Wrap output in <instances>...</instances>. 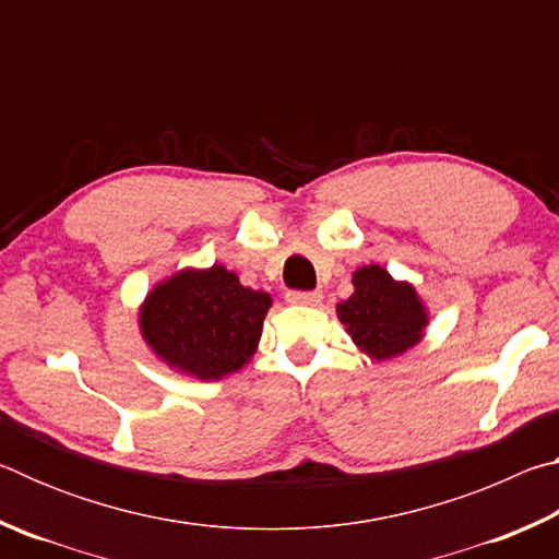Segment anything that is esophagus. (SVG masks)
<instances>
[{
    "label": "esophagus",
    "instance_id": "1",
    "mask_svg": "<svg viewBox=\"0 0 559 559\" xmlns=\"http://www.w3.org/2000/svg\"><path fill=\"white\" fill-rule=\"evenodd\" d=\"M320 293L318 290H290L286 300L293 302V306H318L320 302Z\"/></svg>",
    "mask_w": 559,
    "mask_h": 559
}]
</instances>
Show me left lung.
Instances as JSON below:
<instances>
[{"mask_svg":"<svg viewBox=\"0 0 559 559\" xmlns=\"http://www.w3.org/2000/svg\"><path fill=\"white\" fill-rule=\"evenodd\" d=\"M335 310L355 347L374 362L419 345L429 325V308L414 283L396 281L380 263L353 273V296L340 300Z\"/></svg>","mask_w":559,"mask_h":559,"instance_id":"1","label":"left lung"}]
</instances>
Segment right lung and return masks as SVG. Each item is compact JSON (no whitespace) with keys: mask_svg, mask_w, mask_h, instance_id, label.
I'll use <instances>...</instances> for the list:
<instances>
[{"mask_svg":"<svg viewBox=\"0 0 559 559\" xmlns=\"http://www.w3.org/2000/svg\"><path fill=\"white\" fill-rule=\"evenodd\" d=\"M271 306L266 290L243 286L222 263L187 266L147 290L138 328L150 353L169 370L214 382L251 362Z\"/></svg>","mask_w":559,"mask_h":559,"instance_id":"obj_1","label":"right lung"}]
</instances>
